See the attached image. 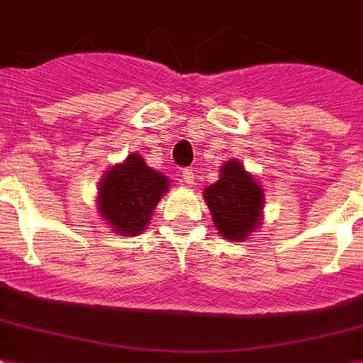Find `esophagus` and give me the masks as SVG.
I'll return each instance as SVG.
<instances>
[{
  "label": "esophagus",
  "mask_w": 363,
  "mask_h": 363,
  "mask_svg": "<svg viewBox=\"0 0 363 363\" xmlns=\"http://www.w3.org/2000/svg\"><path fill=\"white\" fill-rule=\"evenodd\" d=\"M182 181L186 182V184H194V172H191V169H184V172H182Z\"/></svg>",
  "instance_id": "esophagus-1"
}]
</instances>
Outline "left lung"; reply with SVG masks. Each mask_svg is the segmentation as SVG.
Listing matches in <instances>:
<instances>
[{
    "mask_svg": "<svg viewBox=\"0 0 363 363\" xmlns=\"http://www.w3.org/2000/svg\"><path fill=\"white\" fill-rule=\"evenodd\" d=\"M203 199L225 240L242 242L263 223V186L237 158L220 166V179L205 188Z\"/></svg>",
    "mask_w": 363,
    "mask_h": 363,
    "instance_id": "obj_1",
    "label": "left lung"
}]
</instances>
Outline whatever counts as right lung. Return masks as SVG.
I'll use <instances>...</instances> for the list:
<instances>
[{
    "mask_svg": "<svg viewBox=\"0 0 363 363\" xmlns=\"http://www.w3.org/2000/svg\"><path fill=\"white\" fill-rule=\"evenodd\" d=\"M167 190L169 179L147 166L143 156L132 152L102 175L96 191V211L113 233L138 237L145 231Z\"/></svg>",
    "mask_w": 363,
    "mask_h": 363,
    "instance_id": "right-lung-1",
    "label": "right lung"
}]
</instances>
